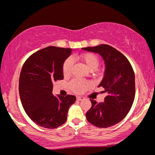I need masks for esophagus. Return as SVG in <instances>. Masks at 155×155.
<instances>
[{"instance_id":"esophagus-1","label":"esophagus","mask_w":155,"mask_h":155,"mask_svg":"<svg viewBox=\"0 0 155 155\" xmlns=\"http://www.w3.org/2000/svg\"><path fill=\"white\" fill-rule=\"evenodd\" d=\"M76 99H77L78 101H82V100H83V99H84V97L78 96V97H76Z\"/></svg>"}]
</instances>
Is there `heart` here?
I'll return each mask as SVG.
<instances>
[{"label":"heart","mask_w":155,"mask_h":155,"mask_svg":"<svg viewBox=\"0 0 155 155\" xmlns=\"http://www.w3.org/2000/svg\"><path fill=\"white\" fill-rule=\"evenodd\" d=\"M78 58L85 65V66L90 71H97V66L99 65V60L98 56L92 53H83L78 56ZM73 66V60L72 58H68L65 61L63 65V74L65 77L71 75ZM70 88L75 93H82L91 87V84L88 82L82 80H74L69 84Z\"/></svg>","instance_id":"b5f03b06"}]
</instances>
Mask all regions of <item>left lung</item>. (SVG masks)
Segmentation results:
<instances>
[{"mask_svg": "<svg viewBox=\"0 0 155 155\" xmlns=\"http://www.w3.org/2000/svg\"><path fill=\"white\" fill-rule=\"evenodd\" d=\"M82 49L102 57L105 71L98 87H103L108 94L102 103L90 99L92 107L86 113L87 119L99 128L113 126L121 121L132 107L135 92L134 71L126 57L107 44Z\"/></svg>", "mask_w": 155, "mask_h": 155, "instance_id": "obj_1", "label": "left lung"}]
</instances>
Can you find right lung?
Returning a JSON list of instances; mask_svg holds the SVG:
<instances>
[{"mask_svg":"<svg viewBox=\"0 0 155 155\" xmlns=\"http://www.w3.org/2000/svg\"><path fill=\"white\" fill-rule=\"evenodd\" d=\"M72 48L48 46L25 61L19 80V93L27 116L38 126L55 128L66 121L74 95L53 94V82L63 80V65Z\"/></svg>","mask_w":155,"mask_h":155,"instance_id":"right-lung-1","label":"right lung"}]
</instances>
